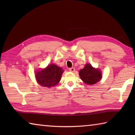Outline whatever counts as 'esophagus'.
I'll return each mask as SVG.
<instances>
[{"label": "esophagus", "instance_id": "obj_1", "mask_svg": "<svg viewBox=\"0 0 135 135\" xmlns=\"http://www.w3.org/2000/svg\"><path fill=\"white\" fill-rule=\"evenodd\" d=\"M69 71L71 72H74L75 71V68L74 67H71V68H69Z\"/></svg>", "mask_w": 135, "mask_h": 135}]
</instances>
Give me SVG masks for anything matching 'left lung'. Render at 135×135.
Returning a JSON list of instances; mask_svg holds the SVG:
<instances>
[{
  "instance_id": "8db88e82",
  "label": "left lung",
  "mask_w": 135,
  "mask_h": 135,
  "mask_svg": "<svg viewBox=\"0 0 135 135\" xmlns=\"http://www.w3.org/2000/svg\"><path fill=\"white\" fill-rule=\"evenodd\" d=\"M79 76L82 80L88 84H94L102 78L100 70L93 68L89 64H86L83 69L80 70Z\"/></svg>"
}]
</instances>
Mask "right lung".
Segmentation results:
<instances>
[{"label": "right lung", "mask_w": 135, "mask_h": 135, "mask_svg": "<svg viewBox=\"0 0 135 135\" xmlns=\"http://www.w3.org/2000/svg\"><path fill=\"white\" fill-rule=\"evenodd\" d=\"M63 72L62 68L55 64H51L45 69L36 72V79L41 86L50 88L59 83Z\"/></svg>", "instance_id": "right-lung-1"}]
</instances>
